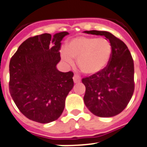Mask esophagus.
<instances>
[{
  "instance_id": "1",
  "label": "esophagus",
  "mask_w": 147,
  "mask_h": 147,
  "mask_svg": "<svg viewBox=\"0 0 147 147\" xmlns=\"http://www.w3.org/2000/svg\"><path fill=\"white\" fill-rule=\"evenodd\" d=\"M73 80L75 83H78L81 81V79H80V77L78 75H75L73 77Z\"/></svg>"
}]
</instances>
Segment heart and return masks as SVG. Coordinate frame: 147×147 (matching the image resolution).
<instances>
[{
    "mask_svg": "<svg viewBox=\"0 0 147 147\" xmlns=\"http://www.w3.org/2000/svg\"><path fill=\"white\" fill-rule=\"evenodd\" d=\"M112 55L111 42L105 38L79 36L70 39L65 49L61 51V56L67 65L74 64L83 73L93 75L101 72L108 66Z\"/></svg>",
    "mask_w": 147,
    "mask_h": 147,
    "instance_id": "b5f03b06",
    "label": "heart"
}]
</instances>
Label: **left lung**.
I'll use <instances>...</instances> for the list:
<instances>
[{
  "mask_svg": "<svg viewBox=\"0 0 147 147\" xmlns=\"http://www.w3.org/2000/svg\"><path fill=\"white\" fill-rule=\"evenodd\" d=\"M105 36L112 46L108 66L101 72L83 78L86 86L84 103L94 115L112 117L127 107L134 92V64L126 45L108 31H86Z\"/></svg>",
  "mask_w": 147,
  "mask_h": 147,
  "instance_id": "8db88e82",
  "label": "left lung"
}]
</instances>
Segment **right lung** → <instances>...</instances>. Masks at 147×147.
<instances>
[{
    "label": "right lung",
    "mask_w": 147,
    "mask_h": 147,
    "mask_svg": "<svg viewBox=\"0 0 147 147\" xmlns=\"http://www.w3.org/2000/svg\"><path fill=\"white\" fill-rule=\"evenodd\" d=\"M68 34L28 38L10 60L9 92L21 113L32 121L46 124L58 119L73 88V72H60L56 67L61 42Z\"/></svg>",
    "instance_id": "add662e5"
}]
</instances>
